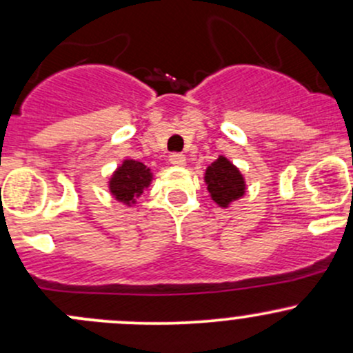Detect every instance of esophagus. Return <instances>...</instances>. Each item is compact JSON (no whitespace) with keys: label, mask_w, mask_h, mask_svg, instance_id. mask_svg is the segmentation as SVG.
<instances>
[{"label":"esophagus","mask_w":353,"mask_h":353,"mask_svg":"<svg viewBox=\"0 0 353 353\" xmlns=\"http://www.w3.org/2000/svg\"><path fill=\"white\" fill-rule=\"evenodd\" d=\"M169 162L172 165H176V168H183V165H185V157L183 154H170Z\"/></svg>","instance_id":"34e87169"}]
</instances>
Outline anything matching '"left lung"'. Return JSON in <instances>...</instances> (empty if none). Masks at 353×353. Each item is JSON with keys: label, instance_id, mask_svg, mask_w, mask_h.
I'll return each mask as SVG.
<instances>
[{"label": "left lung", "instance_id": "obj_1", "mask_svg": "<svg viewBox=\"0 0 353 353\" xmlns=\"http://www.w3.org/2000/svg\"><path fill=\"white\" fill-rule=\"evenodd\" d=\"M204 183L208 185L211 199L221 208H230V204L241 199L246 192L243 174L224 156H219L211 165H208Z\"/></svg>", "mask_w": 353, "mask_h": 353}]
</instances>
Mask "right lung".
<instances>
[{"label": "right lung", "instance_id": "add662e5", "mask_svg": "<svg viewBox=\"0 0 353 353\" xmlns=\"http://www.w3.org/2000/svg\"><path fill=\"white\" fill-rule=\"evenodd\" d=\"M150 183H152V172L145 164L134 159H125L112 174L108 181V191L119 203L132 206L135 199L142 196Z\"/></svg>", "mask_w": 353, "mask_h": 353}]
</instances>
